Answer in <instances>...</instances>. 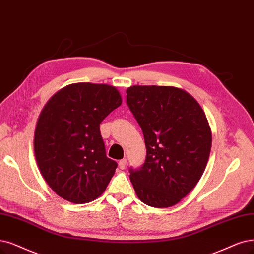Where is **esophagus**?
I'll return each instance as SVG.
<instances>
[{
  "label": "esophagus",
  "mask_w": 254,
  "mask_h": 254,
  "mask_svg": "<svg viewBox=\"0 0 254 254\" xmlns=\"http://www.w3.org/2000/svg\"><path fill=\"white\" fill-rule=\"evenodd\" d=\"M118 165L120 170H125L127 166V159H121V160L118 162Z\"/></svg>",
  "instance_id": "1"
}]
</instances>
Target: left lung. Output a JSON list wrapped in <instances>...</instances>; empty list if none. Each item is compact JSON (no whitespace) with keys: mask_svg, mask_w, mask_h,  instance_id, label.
<instances>
[{"mask_svg":"<svg viewBox=\"0 0 254 254\" xmlns=\"http://www.w3.org/2000/svg\"><path fill=\"white\" fill-rule=\"evenodd\" d=\"M127 103L141 127L143 165L129 168L138 198L157 208L171 207L201 179L211 148V130L199 102L167 86H132Z\"/></svg>","mask_w":254,"mask_h":254,"instance_id":"obj_1","label":"left lung"}]
</instances>
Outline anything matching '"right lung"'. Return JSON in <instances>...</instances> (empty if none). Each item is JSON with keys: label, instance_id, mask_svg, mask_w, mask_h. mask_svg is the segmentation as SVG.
<instances>
[{"label": "right lung", "instance_id": "1", "mask_svg": "<svg viewBox=\"0 0 254 254\" xmlns=\"http://www.w3.org/2000/svg\"><path fill=\"white\" fill-rule=\"evenodd\" d=\"M121 103L115 87L91 82L69 84L46 103L34 154L45 181L63 199L89 203L106 190L117 163L106 155L99 125Z\"/></svg>", "mask_w": 254, "mask_h": 254}]
</instances>
